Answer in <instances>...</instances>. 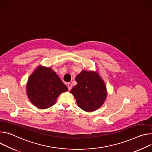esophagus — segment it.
Instances as JSON below:
<instances>
[{
    "instance_id": "34e87169",
    "label": "esophagus",
    "mask_w": 152,
    "mask_h": 152,
    "mask_svg": "<svg viewBox=\"0 0 152 152\" xmlns=\"http://www.w3.org/2000/svg\"><path fill=\"white\" fill-rule=\"evenodd\" d=\"M67 88H68V90L71 91L72 89V84L71 83H68L67 84Z\"/></svg>"
}]
</instances>
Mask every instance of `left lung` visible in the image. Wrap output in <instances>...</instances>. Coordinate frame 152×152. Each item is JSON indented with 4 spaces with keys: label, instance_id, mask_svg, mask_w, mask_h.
Wrapping results in <instances>:
<instances>
[{
    "label": "left lung",
    "instance_id": "8db88e82",
    "mask_svg": "<svg viewBox=\"0 0 152 152\" xmlns=\"http://www.w3.org/2000/svg\"><path fill=\"white\" fill-rule=\"evenodd\" d=\"M77 85L70 92L80 108L94 112L104 104L107 95L106 84L97 71L83 70L75 78Z\"/></svg>",
    "mask_w": 152,
    "mask_h": 152
}]
</instances>
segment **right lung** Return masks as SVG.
I'll use <instances>...</instances> for the list:
<instances>
[{"mask_svg":"<svg viewBox=\"0 0 152 152\" xmlns=\"http://www.w3.org/2000/svg\"><path fill=\"white\" fill-rule=\"evenodd\" d=\"M67 88L50 67L38 66L29 77L26 91L32 104L46 109L56 104L58 96Z\"/></svg>","mask_w":152,"mask_h":152,"instance_id":"obj_1","label":"right lung"}]
</instances>
